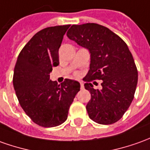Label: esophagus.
Here are the masks:
<instances>
[{
	"label": "esophagus",
	"instance_id": "esophagus-1",
	"mask_svg": "<svg viewBox=\"0 0 150 150\" xmlns=\"http://www.w3.org/2000/svg\"><path fill=\"white\" fill-rule=\"evenodd\" d=\"M80 85H81V89L84 88V84H83L82 81H80Z\"/></svg>",
	"mask_w": 150,
	"mask_h": 150
}]
</instances>
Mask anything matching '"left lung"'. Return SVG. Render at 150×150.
Instances as JSON below:
<instances>
[{"label": "left lung", "instance_id": "8db88e82", "mask_svg": "<svg viewBox=\"0 0 150 150\" xmlns=\"http://www.w3.org/2000/svg\"><path fill=\"white\" fill-rule=\"evenodd\" d=\"M67 37L89 50L90 70L84 84L91 93L86 105L89 117L99 124L116 122L132 104L138 73L128 46L117 34L97 23L72 25ZM102 80V89L96 90L89 81Z\"/></svg>", "mask_w": 150, "mask_h": 150}]
</instances>
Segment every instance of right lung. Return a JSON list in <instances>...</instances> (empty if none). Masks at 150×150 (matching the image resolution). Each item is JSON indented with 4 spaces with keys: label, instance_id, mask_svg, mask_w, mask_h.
Masks as SVG:
<instances>
[{
    "label": "right lung",
    "instance_id": "1",
    "mask_svg": "<svg viewBox=\"0 0 150 150\" xmlns=\"http://www.w3.org/2000/svg\"><path fill=\"white\" fill-rule=\"evenodd\" d=\"M70 25L41 30L23 48L14 67L13 84L18 102L36 124L54 127L67 120L80 83L65 79L58 85L50 80L53 67L59 65V49Z\"/></svg>",
    "mask_w": 150,
    "mask_h": 150
}]
</instances>
